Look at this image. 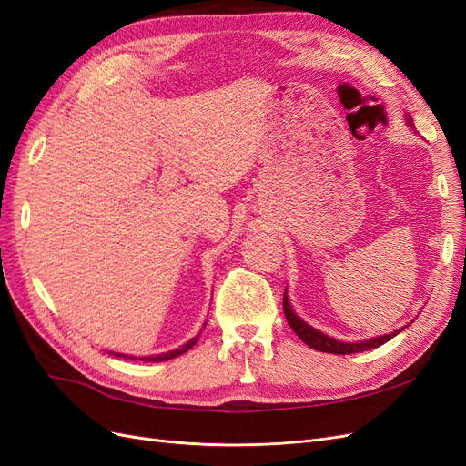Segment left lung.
<instances>
[{"label": "left lung", "mask_w": 466, "mask_h": 466, "mask_svg": "<svg viewBox=\"0 0 466 466\" xmlns=\"http://www.w3.org/2000/svg\"><path fill=\"white\" fill-rule=\"evenodd\" d=\"M406 124L410 126V128H414V122H412L410 116H406ZM284 315L288 319V324L293 329V332L298 334L307 346H311L313 350H319V351H327V354H340V356L342 354H358V351H365V350H371V348H377V346H383L385 342L390 340L392 336H397L400 332V330H397L392 334H385V336H379V338H371V340L354 342V344L338 342V340H334V338L315 330L313 327H309V324H305L298 315H295L289 301H288L286 291H284Z\"/></svg>", "instance_id": "8db88e82"}]
</instances>
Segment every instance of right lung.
Instances as JSON below:
<instances>
[{
  "instance_id": "right-lung-1",
  "label": "right lung",
  "mask_w": 466,
  "mask_h": 466,
  "mask_svg": "<svg viewBox=\"0 0 466 466\" xmlns=\"http://www.w3.org/2000/svg\"><path fill=\"white\" fill-rule=\"evenodd\" d=\"M198 342V338H192L190 342H187L185 346L182 348H178V350H175V351H168V354H161V356H155V358H142L144 361L146 360H149V361H165V360H173V358H177V356H180V354H187V351ZM115 356H122V358H128V356H124V354H115ZM130 360H134V358H130Z\"/></svg>"
}]
</instances>
